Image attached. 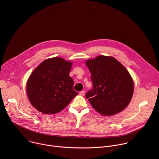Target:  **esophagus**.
I'll use <instances>...</instances> for the list:
<instances>
[{
    "instance_id": "1",
    "label": "esophagus",
    "mask_w": 159,
    "mask_h": 159,
    "mask_svg": "<svg viewBox=\"0 0 159 159\" xmlns=\"http://www.w3.org/2000/svg\"><path fill=\"white\" fill-rule=\"evenodd\" d=\"M85 90H82V91L80 92V95L82 96H85Z\"/></svg>"
}]
</instances>
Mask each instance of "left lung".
<instances>
[{"label":"left lung","instance_id":"obj_1","mask_svg":"<svg viewBox=\"0 0 159 159\" xmlns=\"http://www.w3.org/2000/svg\"><path fill=\"white\" fill-rule=\"evenodd\" d=\"M90 74L93 89L86 98L102 116H113L129 104L133 91V80L126 68L115 58L99 55L85 61Z\"/></svg>","mask_w":159,"mask_h":159}]
</instances>
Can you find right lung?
<instances>
[{"label": "right lung", "mask_w": 159, "mask_h": 159, "mask_svg": "<svg viewBox=\"0 0 159 159\" xmlns=\"http://www.w3.org/2000/svg\"><path fill=\"white\" fill-rule=\"evenodd\" d=\"M72 63L57 57L44 60L33 71L27 80L26 93L36 109L44 114H57L78 94L69 76Z\"/></svg>", "instance_id": "obj_1"}]
</instances>
